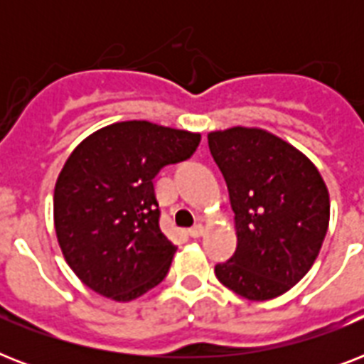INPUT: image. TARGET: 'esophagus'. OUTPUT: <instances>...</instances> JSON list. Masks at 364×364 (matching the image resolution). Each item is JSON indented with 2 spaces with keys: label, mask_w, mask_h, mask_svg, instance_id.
<instances>
[{
  "label": "esophagus",
  "mask_w": 364,
  "mask_h": 364,
  "mask_svg": "<svg viewBox=\"0 0 364 364\" xmlns=\"http://www.w3.org/2000/svg\"><path fill=\"white\" fill-rule=\"evenodd\" d=\"M204 234V225H194L193 228H188V236L191 238H200Z\"/></svg>",
  "instance_id": "34e87169"
}]
</instances>
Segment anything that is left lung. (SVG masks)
<instances>
[{"label":"left lung","mask_w":364,"mask_h":364,"mask_svg":"<svg viewBox=\"0 0 364 364\" xmlns=\"http://www.w3.org/2000/svg\"><path fill=\"white\" fill-rule=\"evenodd\" d=\"M208 143L238 236L232 259L215 266L217 279L253 302L277 299L321 251L331 219L327 185L302 151L262 128L210 132Z\"/></svg>","instance_id":"1"}]
</instances>
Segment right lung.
Instances as JSON below:
<instances>
[{"label":"right lung","mask_w":364,"mask_h":364,"mask_svg":"<svg viewBox=\"0 0 364 364\" xmlns=\"http://www.w3.org/2000/svg\"><path fill=\"white\" fill-rule=\"evenodd\" d=\"M198 143V132L124 121L71 151L54 185V230L65 262L94 293L130 302L164 279L177 247L160 230L153 179Z\"/></svg>","instance_id":"right-lung-1"}]
</instances>
